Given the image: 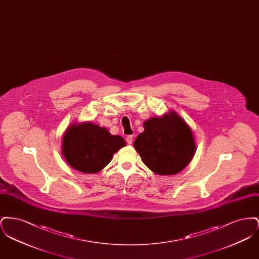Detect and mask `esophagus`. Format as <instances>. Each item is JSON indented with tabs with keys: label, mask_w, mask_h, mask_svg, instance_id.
<instances>
[{
	"label": "esophagus",
	"mask_w": 259,
	"mask_h": 259,
	"mask_svg": "<svg viewBox=\"0 0 259 259\" xmlns=\"http://www.w3.org/2000/svg\"><path fill=\"white\" fill-rule=\"evenodd\" d=\"M126 142H127V144H128V145H132V143H133V136H127V138H126Z\"/></svg>",
	"instance_id": "obj_1"
}]
</instances>
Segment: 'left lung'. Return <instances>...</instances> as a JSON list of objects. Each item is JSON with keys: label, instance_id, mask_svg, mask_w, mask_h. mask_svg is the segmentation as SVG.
<instances>
[{"label": "left lung", "instance_id": "left-lung-1", "mask_svg": "<svg viewBox=\"0 0 259 259\" xmlns=\"http://www.w3.org/2000/svg\"><path fill=\"white\" fill-rule=\"evenodd\" d=\"M145 130L137 137L134 148L145 165L157 175H176L183 171L195 153L190 127L176 112L144 122Z\"/></svg>", "mask_w": 259, "mask_h": 259}]
</instances>
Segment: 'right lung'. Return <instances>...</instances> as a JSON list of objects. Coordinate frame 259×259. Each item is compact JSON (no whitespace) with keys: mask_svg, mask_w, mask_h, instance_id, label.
Wrapping results in <instances>:
<instances>
[{"mask_svg":"<svg viewBox=\"0 0 259 259\" xmlns=\"http://www.w3.org/2000/svg\"><path fill=\"white\" fill-rule=\"evenodd\" d=\"M126 145L121 136L111 135L108 129L91 122L70 125L63 136L62 154L68 164L85 174L104 169Z\"/></svg>","mask_w":259,"mask_h":259,"instance_id":"1","label":"right lung"}]
</instances>
